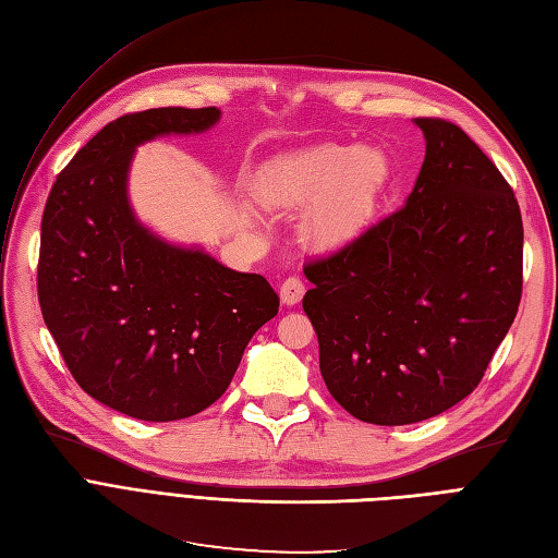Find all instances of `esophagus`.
I'll use <instances>...</instances> for the list:
<instances>
[{
	"instance_id": "esophagus-1",
	"label": "esophagus",
	"mask_w": 558,
	"mask_h": 558,
	"mask_svg": "<svg viewBox=\"0 0 558 558\" xmlns=\"http://www.w3.org/2000/svg\"><path fill=\"white\" fill-rule=\"evenodd\" d=\"M279 295H281L283 305H298L302 295H305V281H302L300 277H289L281 283Z\"/></svg>"
}]
</instances>
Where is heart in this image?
Masks as SVG:
<instances>
[{
  "mask_svg": "<svg viewBox=\"0 0 558 558\" xmlns=\"http://www.w3.org/2000/svg\"><path fill=\"white\" fill-rule=\"evenodd\" d=\"M391 179V162L373 146L318 144L269 160L256 193L269 207H302L305 238L320 251L349 244L365 228Z\"/></svg>",
  "mask_w": 558,
  "mask_h": 558,
  "instance_id": "obj_1",
  "label": "heart"
}]
</instances>
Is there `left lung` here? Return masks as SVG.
<instances>
[{"label":"left lung","instance_id":"obj_1","mask_svg":"<svg viewBox=\"0 0 558 558\" xmlns=\"http://www.w3.org/2000/svg\"><path fill=\"white\" fill-rule=\"evenodd\" d=\"M426 158L404 205L328 258L302 298L330 396L404 426L475 391L521 300L523 226L498 167L442 118H414Z\"/></svg>","mask_w":558,"mask_h":558}]
</instances>
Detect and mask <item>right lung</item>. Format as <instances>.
<instances>
[{
    "mask_svg": "<svg viewBox=\"0 0 558 558\" xmlns=\"http://www.w3.org/2000/svg\"><path fill=\"white\" fill-rule=\"evenodd\" d=\"M216 107L116 118L58 174L41 218L37 289L46 328L76 384L142 421H177L226 393L248 340L279 312L260 275L160 240L128 199L134 148L197 134Z\"/></svg>",
    "mask_w": 558,
    "mask_h": 558,
    "instance_id": "1",
    "label": "right lung"
}]
</instances>
